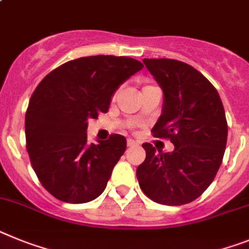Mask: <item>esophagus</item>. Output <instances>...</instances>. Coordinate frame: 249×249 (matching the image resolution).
I'll list each match as a JSON object with an SVG mask.
<instances>
[{
    "label": "esophagus",
    "mask_w": 249,
    "mask_h": 249,
    "mask_svg": "<svg viewBox=\"0 0 249 249\" xmlns=\"http://www.w3.org/2000/svg\"><path fill=\"white\" fill-rule=\"evenodd\" d=\"M134 145H138V142L133 139H127V146H134Z\"/></svg>",
    "instance_id": "34e87169"
}]
</instances>
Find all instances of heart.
I'll return each instance as SVG.
<instances>
[{"instance_id": "1", "label": "heart", "mask_w": 249, "mask_h": 249, "mask_svg": "<svg viewBox=\"0 0 249 249\" xmlns=\"http://www.w3.org/2000/svg\"><path fill=\"white\" fill-rule=\"evenodd\" d=\"M145 88H150V85H146V86H144V89Z\"/></svg>"}]
</instances>
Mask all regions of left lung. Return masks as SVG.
Instances as JSON below:
<instances>
[{"label":"left lung","instance_id":"8db88e82","mask_svg":"<svg viewBox=\"0 0 249 249\" xmlns=\"http://www.w3.org/2000/svg\"><path fill=\"white\" fill-rule=\"evenodd\" d=\"M163 90L161 115L151 129L169 138L174 150L163 153L144 142L146 158L137 169L139 185L151 200L165 205L193 202L214 179L227 145L228 125L215 88L198 70L173 59H144Z\"/></svg>","mask_w":249,"mask_h":249}]
</instances>
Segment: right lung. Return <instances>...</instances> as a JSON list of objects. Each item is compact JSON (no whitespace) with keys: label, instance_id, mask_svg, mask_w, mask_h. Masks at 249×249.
<instances>
[{"label":"right lung","instance_id":"obj_1","mask_svg":"<svg viewBox=\"0 0 249 249\" xmlns=\"http://www.w3.org/2000/svg\"><path fill=\"white\" fill-rule=\"evenodd\" d=\"M144 65L125 56L80 57L37 85L25 116L26 146L41 184L55 198L80 204L98 198L126 149V139L88 142V120L107 112L112 95Z\"/></svg>","mask_w":249,"mask_h":249}]
</instances>
